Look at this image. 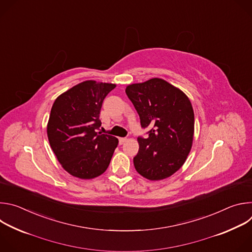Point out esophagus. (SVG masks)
<instances>
[{
	"instance_id": "obj_1",
	"label": "esophagus",
	"mask_w": 252,
	"mask_h": 252,
	"mask_svg": "<svg viewBox=\"0 0 252 252\" xmlns=\"http://www.w3.org/2000/svg\"><path fill=\"white\" fill-rule=\"evenodd\" d=\"M119 141H120V145H124V143L126 141V137H120Z\"/></svg>"
}]
</instances>
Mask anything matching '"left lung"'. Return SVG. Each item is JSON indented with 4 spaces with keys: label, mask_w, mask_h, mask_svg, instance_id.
<instances>
[{
    "label": "left lung",
    "mask_w": 252,
    "mask_h": 252,
    "mask_svg": "<svg viewBox=\"0 0 252 252\" xmlns=\"http://www.w3.org/2000/svg\"><path fill=\"white\" fill-rule=\"evenodd\" d=\"M126 94L149 136H138L133 158L136 171L151 181H160L183 166L190 152L194 114L190 100L181 90L161 79L126 87Z\"/></svg>",
    "instance_id": "left-lung-1"
}]
</instances>
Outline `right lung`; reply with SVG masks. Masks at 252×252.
Masks as SVG:
<instances>
[{
	"mask_svg": "<svg viewBox=\"0 0 252 252\" xmlns=\"http://www.w3.org/2000/svg\"><path fill=\"white\" fill-rule=\"evenodd\" d=\"M116 85L83 82L55 100L47 132L62 166L82 179L94 178L109 166L119 139L97 132L104 97Z\"/></svg>",
	"mask_w": 252,
	"mask_h": 252,
	"instance_id": "add662e5",
	"label": "right lung"
}]
</instances>
